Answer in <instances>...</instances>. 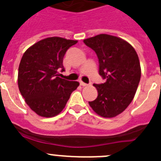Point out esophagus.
<instances>
[{"instance_id": "obj_1", "label": "esophagus", "mask_w": 161, "mask_h": 161, "mask_svg": "<svg viewBox=\"0 0 161 161\" xmlns=\"http://www.w3.org/2000/svg\"><path fill=\"white\" fill-rule=\"evenodd\" d=\"M80 85H81V86H84V87H86V86H87V85H88V84H86V83L83 82L82 80H80Z\"/></svg>"}]
</instances>
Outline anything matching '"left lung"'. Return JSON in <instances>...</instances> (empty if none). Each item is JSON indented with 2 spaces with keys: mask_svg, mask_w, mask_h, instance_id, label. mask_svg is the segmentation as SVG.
Wrapping results in <instances>:
<instances>
[{
  "mask_svg": "<svg viewBox=\"0 0 161 161\" xmlns=\"http://www.w3.org/2000/svg\"><path fill=\"white\" fill-rule=\"evenodd\" d=\"M84 43L96 53L99 75L105 80L93 84L98 97L89 105L101 117H116L129 106L138 88L141 78L138 55L127 41L111 35H97Z\"/></svg>",
  "mask_w": 161,
  "mask_h": 161,
  "instance_id": "8db88e82",
  "label": "left lung"
}]
</instances>
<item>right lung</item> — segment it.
Segmentation results:
<instances>
[{"label": "right lung", "instance_id": "right-lung-1", "mask_svg": "<svg viewBox=\"0 0 161 161\" xmlns=\"http://www.w3.org/2000/svg\"><path fill=\"white\" fill-rule=\"evenodd\" d=\"M77 41L53 36L41 40L25 52L19 66L18 84L26 104L39 116L55 117L66 106L77 81L58 77L65 71L63 57Z\"/></svg>", "mask_w": 161, "mask_h": 161}]
</instances>
